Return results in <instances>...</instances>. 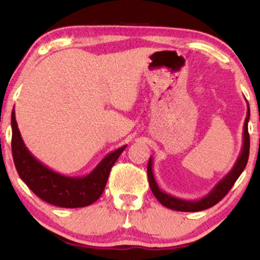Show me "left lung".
Instances as JSON below:
<instances>
[{
  "instance_id": "left-lung-1",
  "label": "left lung",
  "mask_w": 260,
  "mask_h": 260,
  "mask_svg": "<svg viewBox=\"0 0 260 260\" xmlns=\"http://www.w3.org/2000/svg\"><path fill=\"white\" fill-rule=\"evenodd\" d=\"M247 116L246 120H244L243 124V145L242 150H241L240 156L236 160L234 168L231 169V171L229 172L222 180H220L216 183V186L208 193L207 196L203 197L201 199H197V201H187V199H181L177 197H174L171 194H168L166 192L161 190L159 186H157L156 181H155L154 172H153V159H149L148 162V178H149V184H150V189L155 196V198L159 201L164 207L172 209V210L177 211H188V213H192V211H201L209 209L219 203L221 199L229 193V190L231 189L232 186L235 184V182L237 181V178L240 177L241 174L243 172L244 168L247 165V161H248L249 156V134H248V121H249V104L247 101Z\"/></svg>"
}]
</instances>
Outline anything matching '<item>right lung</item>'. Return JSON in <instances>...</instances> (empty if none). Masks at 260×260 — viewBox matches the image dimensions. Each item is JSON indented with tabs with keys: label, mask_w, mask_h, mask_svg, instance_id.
Segmentation results:
<instances>
[{
	"label": "right lung",
	"mask_w": 260,
	"mask_h": 260,
	"mask_svg": "<svg viewBox=\"0 0 260 260\" xmlns=\"http://www.w3.org/2000/svg\"><path fill=\"white\" fill-rule=\"evenodd\" d=\"M12 155L19 177L39 198L61 208H83L96 202L105 189L109 174L127 145L111 151L89 175L71 177L45 166L25 147L12 110Z\"/></svg>",
	"instance_id": "1"
}]
</instances>
